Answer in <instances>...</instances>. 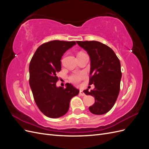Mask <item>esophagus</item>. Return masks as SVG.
I'll use <instances>...</instances> for the list:
<instances>
[{
	"label": "esophagus",
	"mask_w": 149,
	"mask_h": 149,
	"mask_svg": "<svg viewBox=\"0 0 149 149\" xmlns=\"http://www.w3.org/2000/svg\"><path fill=\"white\" fill-rule=\"evenodd\" d=\"M79 94H80L81 96H85V94H84V93L82 91V90H80V91H79Z\"/></svg>",
	"instance_id": "esophagus-1"
}]
</instances>
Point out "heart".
I'll return each mask as SVG.
<instances>
[{"mask_svg": "<svg viewBox=\"0 0 149 149\" xmlns=\"http://www.w3.org/2000/svg\"><path fill=\"white\" fill-rule=\"evenodd\" d=\"M85 74L83 72H79V73H75L71 74L70 77V81L73 83H78L80 81L85 78Z\"/></svg>", "mask_w": 149, "mask_h": 149, "instance_id": "heart-1", "label": "heart"}]
</instances>
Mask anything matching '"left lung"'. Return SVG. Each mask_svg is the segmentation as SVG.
Returning <instances> with one entry per match:
<instances>
[{"label":"left lung","instance_id":"1","mask_svg":"<svg viewBox=\"0 0 149 149\" xmlns=\"http://www.w3.org/2000/svg\"><path fill=\"white\" fill-rule=\"evenodd\" d=\"M78 45L87 52L91 60L89 84H94L91 91L83 92L94 97L95 102L89 107L91 113L104 114L114 106L120 91L122 77L120 63L114 52L97 41H77Z\"/></svg>","mask_w":149,"mask_h":149}]
</instances>
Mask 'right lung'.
I'll return each mask as SVG.
<instances>
[{
	"label": "right lung",
	"mask_w": 149,
	"mask_h": 149,
	"mask_svg": "<svg viewBox=\"0 0 149 149\" xmlns=\"http://www.w3.org/2000/svg\"><path fill=\"white\" fill-rule=\"evenodd\" d=\"M75 42L53 40L40 45L29 66V83L34 100L39 109L50 118L64 116L69 109L71 99L79 91L70 83L66 88L57 87L56 73L61 69V59Z\"/></svg>",
	"instance_id": "1"
}]
</instances>
